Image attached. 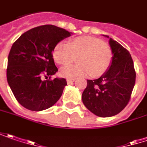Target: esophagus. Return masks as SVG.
Returning a JSON list of instances; mask_svg holds the SVG:
<instances>
[{"label":"esophagus","mask_w":147,"mask_h":147,"mask_svg":"<svg viewBox=\"0 0 147 147\" xmlns=\"http://www.w3.org/2000/svg\"><path fill=\"white\" fill-rule=\"evenodd\" d=\"M74 78H67V84H72L73 82H74Z\"/></svg>","instance_id":"1"}]
</instances>
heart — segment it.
<instances>
[{"label": "heart", "mask_w": 147, "mask_h": 147, "mask_svg": "<svg viewBox=\"0 0 147 147\" xmlns=\"http://www.w3.org/2000/svg\"><path fill=\"white\" fill-rule=\"evenodd\" d=\"M53 58L58 64L64 67L73 63L77 58L78 64L62 69L63 77L71 78L90 74L92 78H99L109 69L113 53L102 40L87 35L74 38L69 44L58 43L53 49Z\"/></svg>", "instance_id": "obj_1"}]
</instances>
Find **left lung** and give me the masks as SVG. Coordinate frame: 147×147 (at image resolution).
Here are the masks:
<instances>
[{
  "label": "left lung",
  "instance_id": "left-lung-1",
  "mask_svg": "<svg viewBox=\"0 0 147 147\" xmlns=\"http://www.w3.org/2000/svg\"><path fill=\"white\" fill-rule=\"evenodd\" d=\"M109 45L113 53L109 69L98 79L87 80L82 94L85 107L101 117L115 116L125 108L136 82V71L128 50L112 38Z\"/></svg>",
  "mask_w": 147,
  "mask_h": 147
}]
</instances>
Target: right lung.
Instances as JSON below:
<instances>
[{"label":"right lung","mask_w":147,"mask_h":147,"mask_svg":"<svg viewBox=\"0 0 147 147\" xmlns=\"http://www.w3.org/2000/svg\"><path fill=\"white\" fill-rule=\"evenodd\" d=\"M70 35L64 29L45 25L26 31L13 44L6 77L20 105L39 112L52 107L60 98L67 82L65 78L51 79L58 71L52 52L59 41Z\"/></svg>","instance_id":"obj_1"}]
</instances>
